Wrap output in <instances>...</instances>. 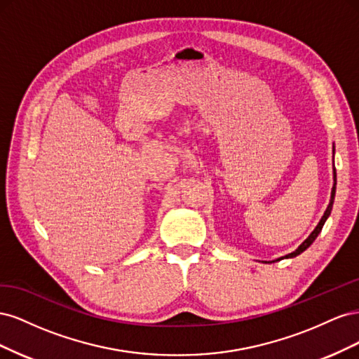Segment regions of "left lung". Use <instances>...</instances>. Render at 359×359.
<instances>
[{"mask_svg":"<svg viewBox=\"0 0 359 359\" xmlns=\"http://www.w3.org/2000/svg\"><path fill=\"white\" fill-rule=\"evenodd\" d=\"M335 184H337V173H335V169H334V186H332V190H331V201H330V205H328V208H327V211L323 212V215H322V219H320V222L318 223V226L314 227V231L309 235V238L306 241H304L295 252H292V253H289V255H286V256H283V257H280V259H277V260H281V259H287V257H295V256H298V255H301L304 250H307L311 244H313V241L316 240L318 238V235L320 233V231H322V227H323V224H325V222H327V219L330 217V214H331V210H332V203H334V196H335ZM274 262V260H273Z\"/></svg>","mask_w":359,"mask_h":359,"instance_id":"1","label":"left lung"}]
</instances>
